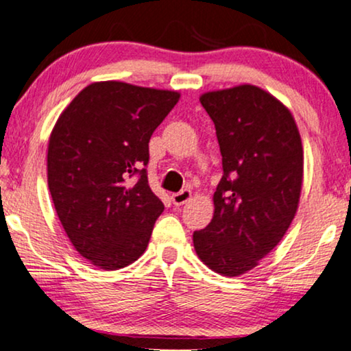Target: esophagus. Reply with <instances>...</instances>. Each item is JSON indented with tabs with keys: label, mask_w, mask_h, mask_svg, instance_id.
<instances>
[{
	"label": "esophagus",
	"mask_w": 351,
	"mask_h": 351,
	"mask_svg": "<svg viewBox=\"0 0 351 351\" xmlns=\"http://www.w3.org/2000/svg\"><path fill=\"white\" fill-rule=\"evenodd\" d=\"M191 196H193V193H191L189 189H183V191H180V193L173 194L171 201L175 206H183V204L191 201Z\"/></svg>",
	"instance_id": "1"
}]
</instances>
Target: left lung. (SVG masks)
<instances>
[{"label":"left lung","mask_w":351,"mask_h":351,"mask_svg":"<svg viewBox=\"0 0 351 351\" xmlns=\"http://www.w3.org/2000/svg\"><path fill=\"white\" fill-rule=\"evenodd\" d=\"M215 124L221 176L214 217L193 243L214 272L239 277L280 243L298 210L303 144L293 114L264 88L241 84L199 97Z\"/></svg>","instance_id":"8db88e82"}]
</instances>
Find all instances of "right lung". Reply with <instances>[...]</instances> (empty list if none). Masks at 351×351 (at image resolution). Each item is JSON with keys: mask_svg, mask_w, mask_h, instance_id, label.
<instances>
[{"mask_svg": "<svg viewBox=\"0 0 351 351\" xmlns=\"http://www.w3.org/2000/svg\"><path fill=\"white\" fill-rule=\"evenodd\" d=\"M178 100L176 90L92 82L53 128L48 188L69 241L95 267H126L149 245L163 204L143 167L150 136Z\"/></svg>", "mask_w": 351, "mask_h": 351, "instance_id": "obj_1", "label": "right lung"}]
</instances>
